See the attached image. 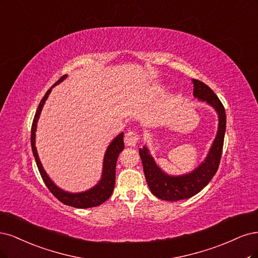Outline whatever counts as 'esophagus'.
I'll return each instance as SVG.
<instances>
[{"mask_svg":"<svg viewBox=\"0 0 258 258\" xmlns=\"http://www.w3.org/2000/svg\"><path fill=\"white\" fill-rule=\"evenodd\" d=\"M140 139L139 133L136 131H128L125 137H124V143L128 147H135Z\"/></svg>","mask_w":258,"mask_h":258,"instance_id":"1","label":"esophagus"}]
</instances>
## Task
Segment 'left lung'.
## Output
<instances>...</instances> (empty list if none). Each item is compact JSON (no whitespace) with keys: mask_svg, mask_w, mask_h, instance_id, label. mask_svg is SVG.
<instances>
[{"mask_svg":"<svg viewBox=\"0 0 258 258\" xmlns=\"http://www.w3.org/2000/svg\"><path fill=\"white\" fill-rule=\"evenodd\" d=\"M193 84L194 96L214 107V109L219 113L218 134L205 162L199 165L198 168L193 172L180 177H169L155 164L153 157L146 147L139 149L147 183L152 194L163 201L176 202L196 195L209 183L215 172L218 171L220 165L226 130L225 108L217 94L203 81L193 79Z\"/></svg>","mask_w":258,"mask_h":258,"instance_id":"1","label":"left lung"}]
</instances>
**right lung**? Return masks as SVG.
<instances>
[{
    "instance_id": "obj_1",
    "label": "right lung",
    "mask_w": 258,
    "mask_h": 258,
    "mask_svg": "<svg viewBox=\"0 0 258 258\" xmlns=\"http://www.w3.org/2000/svg\"><path fill=\"white\" fill-rule=\"evenodd\" d=\"M65 77H66V75H64V76H62L59 80H57L55 84L47 91L45 96L40 101V103L37 107V110L35 112L34 119H33V123H32L31 146H32L33 155H34V157H35V162H36V165L38 167L40 176H41V178H43L46 186L53 194V196L59 199V201L61 203H63L64 205H68V206L75 207V208H80V209H85V208H92V207L102 205L111 196L113 187H114V183H115V165H117V160H118V156H119L120 152L124 149L123 133H121V134H119L117 137H115L107 149V151L105 153V157H104L103 176H102L101 181L98 182L97 185H95L93 188L87 190V192L77 193V194L68 193V192H65V190H62L61 188L57 187L50 180V178L47 176L46 171L44 170L43 166H41V164L39 162L37 151H36V147H35V131H36V123L39 118L40 111H41V109H43V106L46 102V99L48 98V95L50 94L51 89L55 85L59 84V82H61L63 79H65Z\"/></svg>"
}]
</instances>
